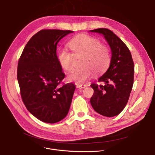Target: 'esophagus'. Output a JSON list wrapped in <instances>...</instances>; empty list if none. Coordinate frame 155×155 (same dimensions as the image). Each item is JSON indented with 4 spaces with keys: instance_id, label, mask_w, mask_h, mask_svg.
<instances>
[{
    "instance_id": "esophagus-1",
    "label": "esophagus",
    "mask_w": 155,
    "mask_h": 155,
    "mask_svg": "<svg viewBox=\"0 0 155 155\" xmlns=\"http://www.w3.org/2000/svg\"><path fill=\"white\" fill-rule=\"evenodd\" d=\"M76 86L77 88H84L85 87H87V85L86 84H76Z\"/></svg>"
}]
</instances>
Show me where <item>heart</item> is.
I'll list each match as a JSON object with an SVG mask.
<instances>
[{"label": "heart", "instance_id": "obj_1", "mask_svg": "<svg viewBox=\"0 0 155 155\" xmlns=\"http://www.w3.org/2000/svg\"><path fill=\"white\" fill-rule=\"evenodd\" d=\"M68 46L72 53L65 49L57 52V60L65 71L70 72L73 69L75 57H82L80 60L82 67L70 73L67 78L69 81L82 83L91 78L94 73L101 75L109 68L112 60L110 49L102 45L97 38L86 35L77 36L70 41Z\"/></svg>", "mask_w": 155, "mask_h": 155}]
</instances>
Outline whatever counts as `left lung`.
Returning <instances> with one entry per match:
<instances>
[{
	"mask_svg": "<svg viewBox=\"0 0 155 155\" xmlns=\"http://www.w3.org/2000/svg\"><path fill=\"white\" fill-rule=\"evenodd\" d=\"M90 31L102 34L112 51L110 67L98 80L104 84L91 85L94 91L91 103L100 114L116 116L126 107L133 88L134 64L132 56L125 43L112 31L99 28Z\"/></svg>",
	"mask_w": 155,
	"mask_h": 155,
	"instance_id": "left-lung-1",
	"label": "left lung"
}]
</instances>
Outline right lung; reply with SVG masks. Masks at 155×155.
Masks as SVG:
<instances>
[{
    "instance_id": "1",
    "label": "right lung",
    "mask_w": 155,
    "mask_h": 155,
    "mask_svg": "<svg viewBox=\"0 0 155 155\" xmlns=\"http://www.w3.org/2000/svg\"><path fill=\"white\" fill-rule=\"evenodd\" d=\"M70 30L42 29L32 36L20 56L17 77L23 103L31 114L46 123L67 116L75 86L63 84L65 75L56 55V46Z\"/></svg>"
}]
</instances>
